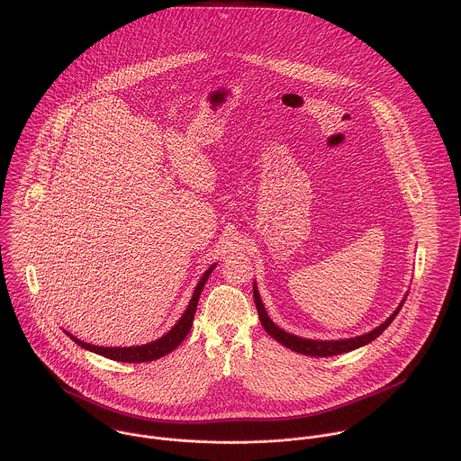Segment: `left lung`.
I'll list each match as a JSON object with an SVG mask.
<instances>
[{"label":"left lung","mask_w":461,"mask_h":461,"mask_svg":"<svg viewBox=\"0 0 461 461\" xmlns=\"http://www.w3.org/2000/svg\"><path fill=\"white\" fill-rule=\"evenodd\" d=\"M254 302H256V307H258V312H259V320H261V325L264 330L267 331V335H271L275 340H278L280 344H284L285 348H289L291 351H296V353H303V355H311V357H331V355H340V353H348L351 349H357L371 340H375L384 330L387 329L393 321H394L397 312L401 311L402 303L395 309L394 314L384 323L380 325L378 329L369 331V333H364V335H358V337H353V339H344V340H311V339H302V337H296V335H291L284 330L278 329L276 325H273V321L267 318L266 311H264L263 302L259 298V291L258 287L254 285Z\"/></svg>","instance_id":"1"}]
</instances>
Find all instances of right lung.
I'll list each match as a JSON object with an SVG mask.
<instances>
[{
  "instance_id": "1",
  "label": "right lung",
  "mask_w": 461,
  "mask_h": 461,
  "mask_svg": "<svg viewBox=\"0 0 461 461\" xmlns=\"http://www.w3.org/2000/svg\"><path fill=\"white\" fill-rule=\"evenodd\" d=\"M214 266H211L203 276L198 280L197 287H195V293L192 296V302L186 309V312L183 314V318L177 321V325L174 329L170 330L168 333H165L161 339L154 340V342H149V344H143V346H136V348H103V346H94V344H88V342H83L79 340L77 337L70 335L68 331H66L67 335L76 342L79 344L81 348L88 349V351H94L97 355H103L106 358H112V360H117V362H131V364H138V362H150V360H156V358H161L165 355H168L170 351H174L185 339L186 335L190 333L192 325H194V318H195V311H197L198 298H200V293L211 275Z\"/></svg>"
}]
</instances>
